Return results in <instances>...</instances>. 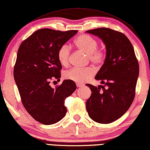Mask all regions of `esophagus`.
Returning <instances> with one entry per match:
<instances>
[{"instance_id":"1","label":"esophagus","mask_w":150,"mask_h":150,"mask_svg":"<svg viewBox=\"0 0 150 150\" xmlns=\"http://www.w3.org/2000/svg\"><path fill=\"white\" fill-rule=\"evenodd\" d=\"M84 85L82 84H80V83H76V86L77 87H82Z\"/></svg>"}]
</instances>
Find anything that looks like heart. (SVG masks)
Returning a JSON list of instances; mask_svg holds the SVG:
<instances>
[{"label": "heart", "instance_id": "obj_1", "mask_svg": "<svg viewBox=\"0 0 150 150\" xmlns=\"http://www.w3.org/2000/svg\"><path fill=\"white\" fill-rule=\"evenodd\" d=\"M74 44L78 50L88 55L89 60L96 66L104 63L107 56L105 50L98 48V41L91 36L82 34L78 36L74 41ZM70 48L68 45L64 44L58 49L57 54V59L62 66H67L69 64ZM94 71L92 68L87 67L82 69L72 68L64 74L65 79L71 81L82 83L87 81L93 76Z\"/></svg>", "mask_w": 150, "mask_h": 150}]
</instances>
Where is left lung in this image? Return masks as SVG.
<instances>
[{
  "label": "left lung",
  "mask_w": 150,
  "mask_h": 150,
  "mask_svg": "<svg viewBox=\"0 0 150 150\" xmlns=\"http://www.w3.org/2000/svg\"><path fill=\"white\" fill-rule=\"evenodd\" d=\"M86 32L101 39L107 50L104 64L95 76L102 85L86 84L92 92L86 110L93 121L110 123L123 116L132 104L139 64L132 44L123 33L105 27Z\"/></svg>",
  "instance_id": "1"
}]
</instances>
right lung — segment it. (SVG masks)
Listing matches in <instances>:
<instances>
[{
    "label": "right lung",
    "instance_id": "add662e5",
    "mask_svg": "<svg viewBox=\"0 0 150 150\" xmlns=\"http://www.w3.org/2000/svg\"><path fill=\"white\" fill-rule=\"evenodd\" d=\"M77 32L39 29L18 50L13 74L22 103L28 113L43 125L56 123L65 116L64 101L76 89L71 80H64L55 88L50 83L52 78L61 77L58 49Z\"/></svg>",
    "mask_w": 150,
    "mask_h": 150
}]
</instances>
